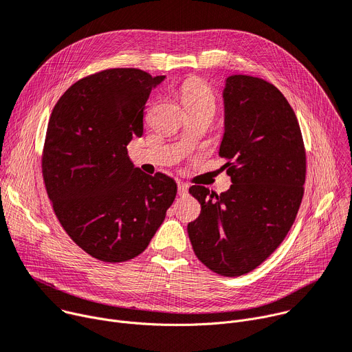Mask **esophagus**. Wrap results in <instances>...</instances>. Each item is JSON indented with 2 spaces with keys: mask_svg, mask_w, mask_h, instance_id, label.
Instances as JSON below:
<instances>
[{
  "mask_svg": "<svg viewBox=\"0 0 352 352\" xmlns=\"http://www.w3.org/2000/svg\"><path fill=\"white\" fill-rule=\"evenodd\" d=\"M178 195H179L181 198H184V197L188 195V186H186V185H184V184H179V185H178Z\"/></svg>",
  "mask_w": 352,
  "mask_h": 352,
  "instance_id": "1",
  "label": "esophagus"
}]
</instances>
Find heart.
Segmentation results:
<instances>
[{
  "label": "heart",
  "mask_w": 352,
  "mask_h": 352,
  "mask_svg": "<svg viewBox=\"0 0 352 352\" xmlns=\"http://www.w3.org/2000/svg\"><path fill=\"white\" fill-rule=\"evenodd\" d=\"M181 102L185 109L209 108L216 109V97L212 88L201 78H188L179 89Z\"/></svg>",
  "instance_id": "b5f03b06"
}]
</instances>
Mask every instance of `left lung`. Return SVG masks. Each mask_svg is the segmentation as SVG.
<instances>
[{"label": "left lung", "mask_w": 352, "mask_h": 352, "mask_svg": "<svg viewBox=\"0 0 352 352\" xmlns=\"http://www.w3.org/2000/svg\"><path fill=\"white\" fill-rule=\"evenodd\" d=\"M225 133L219 155L232 185L220 195L189 188L201 214L188 225L197 257L213 272L240 276L264 263L298 214L306 153L296 115L271 82L251 76L226 78Z\"/></svg>", "instance_id": "obj_1"}]
</instances>
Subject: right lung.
Returning <instances> with one entry per match:
<instances>
[{
  "mask_svg": "<svg viewBox=\"0 0 352 352\" xmlns=\"http://www.w3.org/2000/svg\"><path fill=\"white\" fill-rule=\"evenodd\" d=\"M166 77L109 69L73 84L53 108L42 173L53 210L91 257L123 263L143 252L177 195L173 178L135 167L126 146L143 135L151 89Z\"/></svg>",
  "mask_w": 352,
  "mask_h": 352,
  "instance_id": "1",
  "label": "right lung"
}]
</instances>
